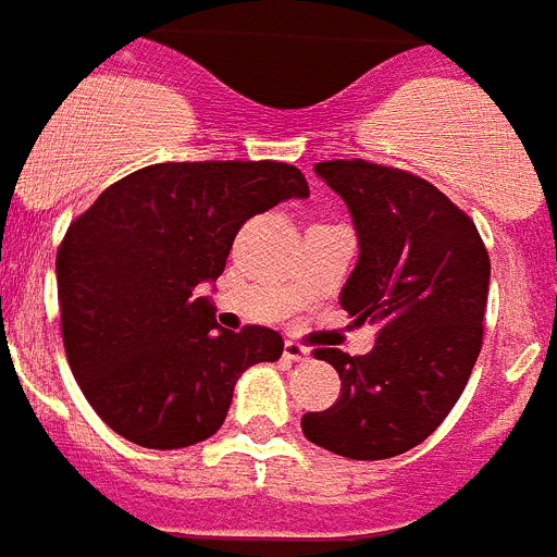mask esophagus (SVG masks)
I'll use <instances>...</instances> for the list:
<instances>
[{
    "label": "esophagus",
    "mask_w": 557,
    "mask_h": 557,
    "mask_svg": "<svg viewBox=\"0 0 557 557\" xmlns=\"http://www.w3.org/2000/svg\"><path fill=\"white\" fill-rule=\"evenodd\" d=\"M284 358H287V361H296V364H305V361H310V350L296 342H287L284 344Z\"/></svg>",
    "instance_id": "obj_1"
}]
</instances>
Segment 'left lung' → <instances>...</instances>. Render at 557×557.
<instances>
[{
    "label": "left lung",
    "instance_id": "left-lung-1",
    "mask_svg": "<svg viewBox=\"0 0 557 557\" xmlns=\"http://www.w3.org/2000/svg\"><path fill=\"white\" fill-rule=\"evenodd\" d=\"M344 199L358 261L342 289L356 324H379L367 356L319 350L338 401L307 412V441L352 461L393 458L433 435L461 398L484 338L490 256L475 224L424 178L364 159L319 162Z\"/></svg>",
    "mask_w": 557,
    "mask_h": 557
}]
</instances>
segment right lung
Returning a JSON list of instances; mask_svg holds the SVG:
<instances>
[{"instance_id": "1", "label": "right lung", "mask_w": 557, "mask_h": 557, "mask_svg": "<svg viewBox=\"0 0 557 557\" xmlns=\"http://www.w3.org/2000/svg\"><path fill=\"white\" fill-rule=\"evenodd\" d=\"M307 196L293 164L164 162L119 178L67 227L64 352L113 433L147 449L199 444L224 424L238 375L282 358L275 330L219 327L199 284L224 273L250 215Z\"/></svg>"}]
</instances>
